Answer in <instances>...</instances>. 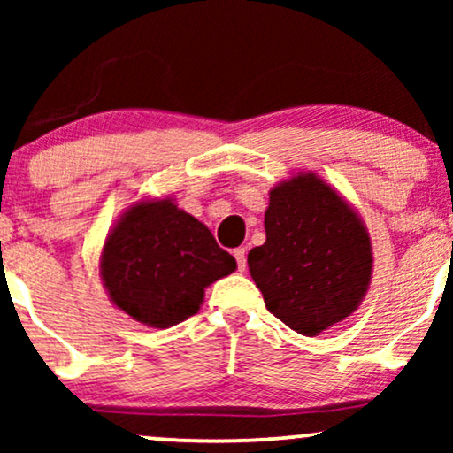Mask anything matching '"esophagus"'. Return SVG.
Segmentation results:
<instances>
[{"mask_svg": "<svg viewBox=\"0 0 453 453\" xmlns=\"http://www.w3.org/2000/svg\"><path fill=\"white\" fill-rule=\"evenodd\" d=\"M234 259H237L239 272H245V268H247V250H245V247H239V250H234Z\"/></svg>", "mask_w": 453, "mask_h": 453, "instance_id": "1", "label": "esophagus"}]
</instances>
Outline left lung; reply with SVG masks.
Wrapping results in <instances>:
<instances>
[{"label":"left lung","instance_id":"obj_1","mask_svg":"<svg viewBox=\"0 0 453 453\" xmlns=\"http://www.w3.org/2000/svg\"><path fill=\"white\" fill-rule=\"evenodd\" d=\"M265 243L247 256L270 313L303 336H318L361 305L373 250L361 216L315 173L270 191Z\"/></svg>","mask_w":453,"mask_h":453}]
</instances>
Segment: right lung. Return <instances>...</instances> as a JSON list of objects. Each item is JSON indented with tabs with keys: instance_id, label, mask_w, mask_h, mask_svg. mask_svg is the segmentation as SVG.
<instances>
[{
	"instance_id": "add662e5",
	"label": "right lung",
	"mask_w": 453,
	"mask_h": 453,
	"mask_svg": "<svg viewBox=\"0 0 453 453\" xmlns=\"http://www.w3.org/2000/svg\"><path fill=\"white\" fill-rule=\"evenodd\" d=\"M237 270L210 228L173 197L134 202L111 228L101 278L111 303L148 327L181 324L200 311L203 290Z\"/></svg>"
}]
</instances>
